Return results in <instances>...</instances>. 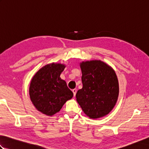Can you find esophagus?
I'll use <instances>...</instances> for the list:
<instances>
[{
    "mask_svg": "<svg viewBox=\"0 0 149 149\" xmlns=\"http://www.w3.org/2000/svg\"><path fill=\"white\" fill-rule=\"evenodd\" d=\"M72 92H73V93H74V96L75 97V95H76V93H77V90L76 89L72 90Z\"/></svg>",
    "mask_w": 149,
    "mask_h": 149,
    "instance_id": "1",
    "label": "esophagus"
}]
</instances>
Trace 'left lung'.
<instances>
[{
	"mask_svg": "<svg viewBox=\"0 0 149 149\" xmlns=\"http://www.w3.org/2000/svg\"><path fill=\"white\" fill-rule=\"evenodd\" d=\"M83 88L76 93L77 102L90 118L107 115L115 106L119 93L115 72L100 60L80 63Z\"/></svg>",
	"mask_w": 149,
	"mask_h": 149,
	"instance_id": "1",
	"label": "left lung"
}]
</instances>
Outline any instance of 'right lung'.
<instances>
[{"label":"right lung","instance_id":"add662e5","mask_svg":"<svg viewBox=\"0 0 149 149\" xmlns=\"http://www.w3.org/2000/svg\"><path fill=\"white\" fill-rule=\"evenodd\" d=\"M65 68V65L60 63L48 64L40 68L31 81V100L36 108L45 115L52 116L59 112L74 95L66 82L60 77Z\"/></svg>","mask_w":149,"mask_h":149}]
</instances>
